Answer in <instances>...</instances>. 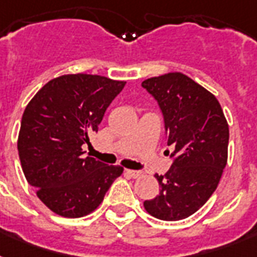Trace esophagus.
<instances>
[{
	"mask_svg": "<svg viewBox=\"0 0 257 257\" xmlns=\"http://www.w3.org/2000/svg\"><path fill=\"white\" fill-rule=\"evenodd\" d=\"M125 173L133 179H137V177H141L143 176V172L141 171H133V169H125Z\"/></svg>",
	"mask_w": 257,
	"mask_h": 257,
	"instance_id": "34e87169",
	"label": "esophagus"
}]
</instances>
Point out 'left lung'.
Listing matches in <instances>:
<instances>
[{
    "label": "left lung",
    "mask_w": 257,
    "mask_h": 257,
    "mask_svg": "<svg viewBox=\"0 0 257 257\" xmlns=\"http://www.w3.org/2000/svg\"><path fill=\"white\" fill-rule=\"evenodd\" d=\"M141 86L157 101L164 118L172 165L156 175L160 193L145 200L149 215L165 221L197 212L216 191L227 165L229 129L219 101L183 73L148 78Z\"/></svg>",
    "instance_id": "obj_1"
}]
</instances>
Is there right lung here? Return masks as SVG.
I'll return each mask as SVG.
<instances>
[{
  "label": "right lung",
  "mask_w": 257,
  "mask_h": 257,
  "mask_svg": "<svg viewBox=\"0 0 257 257\" xmlns=\"http://www.w3.org/2000/svg\"><path fill=\"white\" fill-rule=\"evenodd\" d=\"M124 86L96 74H66L42 86L26 106L18 156L28 183L54 213L82 217L93 212L124 171L82 152Z\"/></svg>",
  "instance_id": "add662e5"
}]
</instances>
